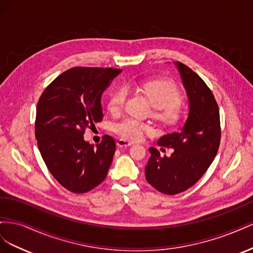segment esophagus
Wrapping results in <instances>:
<instances>
[{"mask_svg":"<svg viewBox=\"0 0 253 253\" xmlns=\"http://www.w3.org/2000/svg\"><path fill=\"white\" fill-rule=\"evenodd\" d=\"M117 145L119 148H127V147H129V145H132V142H129L126 139H119L117 141Z\"/></svg>","mask_w":253,"mask_h":253,"instance_id":"esophagus-1","label":"esophagus"}]
</instances>
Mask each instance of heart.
<instances>
[{
    "instance_id": "heart-1",
    "label": "heart",
    "mask_w": 253,
    "mask_h": 253,
    "mask_svg": "<svg viewBox=\"0 0 253 253\" xmlns=\"http://www.w3.org/2000/svg\"><path fill=\"white\" fill-rule=\"evenodd\" d=\"M141 89L151 104L158 110L155 114L158 119L169 125L175 124L179 119L177 106L181 102V94L176 84L167 80H151L142 83ZM126 97L127 88L126 86L114 90L109 99V111L113 114L119 113L124 109ZM113 129L122 138L138 140L145 132L151 131V126L139 120L126 117L114 124Z\"/></svg>"
}]
</instances>
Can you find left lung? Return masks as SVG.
Masks as SVG:
<instances>
[{"instance_id": "8db88e82", "label": "left lung", "mask_w": 253, "mask_h": 253, "mask_svg": "<svg viewBox=\"0 0 253 253\" xmlns=\"http://www.w3.org/2000/svg\"><path fill=\"white\" fill-rule=\"evenodd\" d=\"M189 99V115L179 132L167 134L159 145L173 148L163 157L150 148L145 178L159 192L175 195L200 180L216 156L220 142L219 111L211 89L190 67L175 62Z\"/></svg>"}]
</instances>
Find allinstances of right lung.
<instances>
[{"mask_svg": "<svg viewBox=\"0 0 253 253\" xmlns=\"http://www.w3.org/2000/svg\"><path fill=\"white\" fill-rule=\"evenodd\" d=\"M117 68L74 67L44 89L37 105L35 134L47 169L66 190L85 193L105 179L116 143L84 140V131L102 120L101 96Z\"/></svg>", "mask_w": 253, "mask_h": 253, "instance_id": "1", "label": "right lung"}]
</instances>
